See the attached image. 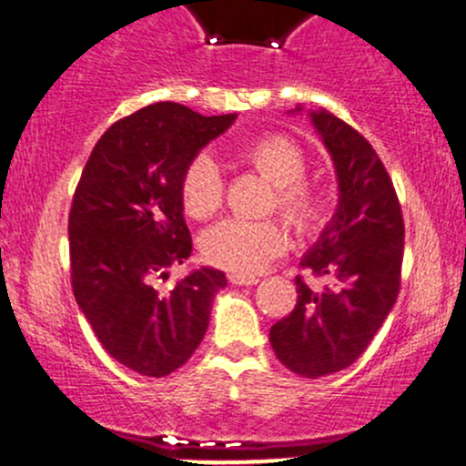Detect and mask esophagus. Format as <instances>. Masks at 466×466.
Returning a JSON list of instances; mask_svg holds the SVG:
<instances>
[{
    "instance_id": "1",
    "label": "esophagus",
    "mask_w": 466,
    "mask_h": 466,
    "mask_svg": "<svg viewBox=\"0 0 466 466\" xmlns=\"http://www.w3.org/2000/svg\"><path fill=\"white\" fill-rule=\"evenodd\" d=\"M229 281H232L234 286H255L257 281H259V277H255V275H237V272H232V275H229Z\"/></svg>"
}]
</instances>
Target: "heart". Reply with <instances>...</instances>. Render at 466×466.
Returning <instances> with one entry per match:
<instances>
[{"label":"heart","mask_w":466,"mask_h":466,"mask_svg":"<svg viewBox=\"0 0 466 466\" xmlns=\"http://www.w3.org/2000/svg\"><path fill=\"white\" fill-rule=\"evenodd\" d=\"M238 159L272 182L270 207H277L298 229H311L322 211V198L302 180L307 159L284 135H263L238 150ZM182 207L191 218H211L223 203V177L207 155L191 159L180 185ZM286 228L277 218H228L203 237L205 259L237 275H252L286 250Z\"/></svg>","instance_id":"obj_1"}]
</instances>
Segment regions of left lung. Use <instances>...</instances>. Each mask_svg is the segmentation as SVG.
<instances>
[{"label": "left lung", "instance_id": "obj_1", "mask_svg": "<svg viewBox=\"0 0 466 466\" xmlns=\"http://www.w3.org/2000/svg\"><path fill=\"white\" fill-rule=\"evenodd\" d=\"M309 116L336 167L338 209L302 268L329 284L311 289L295 277L298 304L272 324L270 345L290 372L320 379L356 363L392 311L401 286L403 216L372 144L331 112Z\"/></svg>", "mask_w": 466, "mask_h": 466}]
</instances>
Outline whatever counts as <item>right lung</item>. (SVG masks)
I'll list each match as a JSON object with an SVG mask.
<instances>
[{
    "mask_svg": "<svg viewBox=\"0 0 466 466\" xmlns=\"http://www.w3.org/2000/svg\"><path fill=\"white\" fill-rule=\"evenodd\" d=\"M237 115L162 101L124 116L89 155L69 211L72 289L103 350L144 377H167L203 340L225 272L198 268L155 289L191 255L180 185L198 150Z\"/></svg>",
    "mask_w": 466,
    "mask_h": 466,
    "instance_id": "obj_1",
    "label": "right lung"
}]
</instances>
